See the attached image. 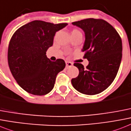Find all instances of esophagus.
Wrapping results in <instances>:
<instances>
[{
    "mask_svg": "<svg viewBox=\"0 0 131 131\" xmlns=\"http://www.w3.org/2000/svg\"><path fill=\"white\" fill-rule=\"evenodd\" d=\"M73 65V63L71 62H68V61H66V67H71Z\"/></svg>",
    "mask_w": 131,
    "mask_h": 131,
    "instance_id": "obj_1",
    "label": "esophagus"
}]
</instances>
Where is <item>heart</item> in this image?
I'll return each instance as SVG.
<instances>
[{
	"label": "heart",
	"instance_id": "b5f03b06",
	"mask_svg": "<svg viewBox=\"0 0 131 131\" xmlns=\"http://www.w3.org/2000/svg\"><path fill=\"white\" fill-rule=\"evenodd\" d=\"M77 32H80V31H79V30H77V29H73V30L72 31L71 34H73V33H77Z\"/></svg>",
	"mask_w": 131,
	"mask_h": 131
}]
</instances>
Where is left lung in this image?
<instances>
[{
	"label": "left lung",
	"mask_w": 131,
	"mask_h": 131,
	"mask_svg": "<svg viewBox=\"0 0 131 131\" xmlns=\"http://www.w3.org/2000/svg\"><path fill=\"white\" fill-rule=\"evenodd\" d=\"M72 24L85 33L82 51L89 61L86 68L82 64H74L79 73L71 79L72 85L85 95L98 94L111 85L117 75L122 59L121 38L115 29L103 19L90 18Z\"/></svg>",
	"instance_id": "obj_1"
}]
</instances>
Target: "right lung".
Returning <instances> with one entry per match:
<instances>
[{
  "instance_id": "1",
  "label": "right lung",
  "mask_w": 131,
  "mask_h": 131,
  "mask_svg": "<svg viewBox=\"0 0 131 131\" xmlns=\"http://www.w3.org/2000/svg\"><path fill=\"white\" fill-rule=\"evenodd\" d=\"M67 23L33 21L13 35L8 49V63L13 76L22 89L43 95L54 88L56 75L65 67L62 59L51 61L46 51L53 45L56 31Z\"/></svg>"
}]
</instances>
